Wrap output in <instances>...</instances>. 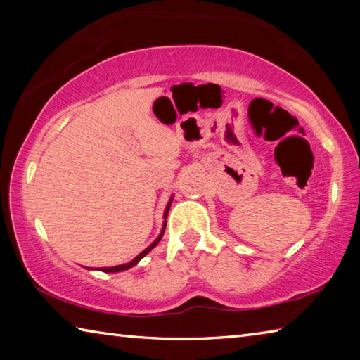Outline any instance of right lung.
Masks as SVG:
<instances>
[{
	"label": "right lung",
	"mask_w": 360,
	"mask_h": 360,
	"mask_svg": "<svg viewBox=\"0 0 360 360\" xmlns=\"http://www.w3.org/2000/svg\"><path fill=\"white\" fill-rule=\"evenodd\" d=\"M169 206H172V200H169V203H168V206H167V210H165V217L168 216V210H169ZM165 227H167V224L163 225V230H162V233L158 235V238L152 243V245L148 248V249H144V251L138 255V257H135L133 259L131 262H129V264H125V265H119V266H111V268H100L101 271H106V273H115V271H124V270H127V268H131V266H135L139 260H141L146 254H149L152 249H154L155 246H157V243L162 240V236H163V231H165Z\"/></svg>",
	"instance_id": "right-lung-1"
}]
</instances>
